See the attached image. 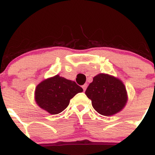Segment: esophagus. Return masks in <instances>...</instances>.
Segmentation results:
<instances>
[{"instance_id":"1","label":"esophagus","mask_w":155,"mask_h":155,"mask_svg":"<svg viewBox=\"0 0 155 155\" xmlns=\"http://www.w3.org/2000/svg\"><path fill=\"white\" fill-rule=\"evenodd\" d=\"M87 86H88V85H87V84H85V85H82V88H83V91H85V90H86Z\"/></svg>"}]
</instances>
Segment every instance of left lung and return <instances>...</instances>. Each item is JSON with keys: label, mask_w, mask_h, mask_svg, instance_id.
<instances>
[{"label": "left lung", "mask_w": 155, "mask_h": 155, "mask_svg": "<svg viewBox=\"0 0 155 155\" xmlns=\"http://www.w3.org/2000/svg\"><path fill=\"white\" fill-rule=\"evenodd\" d=\"M85 94L91 100L94 109L104 116H111L120 112L127 101V92L122 81L104 73L93 78Z\"/></svg>", "instance_id": "8db88e82"}]
</instances>
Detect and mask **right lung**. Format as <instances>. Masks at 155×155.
Instances as JSON below:
<instances>
[{
  "label": "right lung",
  "mask_w": 155,
  "mask_h": 155,
  "mask_svg": "<svg viewBox=\"0 0 155 155\" xmlns=\"http://www.w3.org/2000/svg\"><path fill=\"white\" fill-rule=\"evenodd\" d=\"M82 91L75 82L57 75L37 85L35 99L43 110L51 114H58L67 107L70 99Z\"/></svg>",
  "instance_id": "1"
}]
</instances>
